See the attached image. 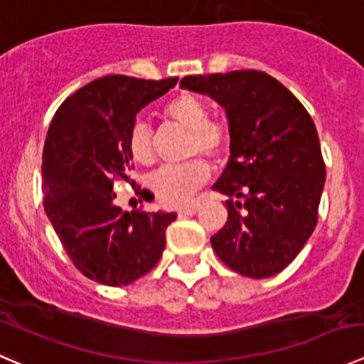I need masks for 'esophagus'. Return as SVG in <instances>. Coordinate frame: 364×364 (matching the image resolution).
Segmentation results:
<instances>
[{
	"instance_id": "34e87169",
	"label": "esophagus",
	"mask_w": 364,
	"mask_h": 364,
	"mask_svg": "<svg viewBox=\"0 0 364 364\" xmlns=\"http://www.w3.org/2000/svg\"><path fill=\"white\" fill-rule=\"evenodd\" d=\"M198 212V205H186V207H182L181 210H178V215H194Z\"/></svg>"
}]
</instances>
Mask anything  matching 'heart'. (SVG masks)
<instances>
[{"instance_id":"1","label":"heart","mask_w":364,"mask_h":364,"mask_svg":"<svg viewBox=\"0 0 364 364\" xmlns=\"http://www.w3.org/2000/svg\"><path fill=\"white\" fill-rule=\"evenodd\" d=\"M168 120L189 131L187 156H205L218 161L225 156L230 143V132L223 122L208 118V107L203 99L191 92L177 93L163 107ZM131 157L139 164L156 161V136L146 122L136 120L127 138ZM210 177V168L203 159H193L183 164H168L150 178L154 193L164 205L178 207L189 203L193 194Z\"/></svg>"}]
</instances>
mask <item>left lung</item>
<instances>
[{"mask_svg":"<svg viewBox=\"0 0 364 364\" xmlns=\"http://www.w3.org/2000/svg\"><path fill=\"white\" fill-rule=\"evenodd\" d=\"M183 90L225 107L230 161L212 189L230 196L212 250L232 271L269 278L303 250L326 182L315 124L278 79L260 70L187 75ZM236 201H232V198Z\"/></svg>","mask_w":364,"mask_h":364,"instance_id":"obj_1","label":"left lung"}]
</instances>
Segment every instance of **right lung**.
Wrapping results in <instances>:
<instances>
[{
  "instance_id": "obj_1",
  "label": "right lung",
  "mask_w": 364,
  "mask_h": 364,
  "mask_svg": "<svg viewBox=\"0 0 364 364\" xmlns=\"http://www.w3.org/2000/svg\"><path fill=\"white\" fill-rule=\"evenodd\" d=\"M178 77L106 75L58 107L42 156L44 208L72 264L97 283L122 287L152 271L166 246L173 212H122L114 181H127V138L136 114ZM150 191L139 196L149 200Z\"/></svg>"
}]
</instances>
